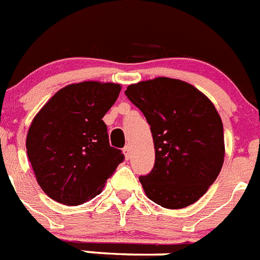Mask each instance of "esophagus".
<instances>
[{
    "label": "esophagus",
    "mask_w": 260,
    "mask_h": 260,
    "mask_svg": "<svg viewBox=\"0 0 260 260\" xmlns=\"http://www.w3.org/2000/svg\"><path fill=\"white\" fill-rule=\"evenodd\" d=\"M123 154H124L125 159H129L132 156V147H131V145H125L124 149H123Z\"/></svg>",
    "instance_id": "esophagus-1"
}]
</instances>
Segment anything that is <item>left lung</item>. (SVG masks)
<instances>
[{"mask_svg":"<svg viewBox=\"0 0 260 260\" xmlns=\"http://www.w3.org/2000/svg\"><path fill=\"white\" fill-rule=\"evenodd\" d=\"M125 95L141 110L153 136L155 165L140 177L146 197L171 210L197 202L216 180L225 155L214 104L191 84L170 78L132 84Z\"/></svg>","mask_w":260,"mask_h":260,"instance_id":"8db88e82","label":"left lung"}]
</instances>
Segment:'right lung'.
<instances>
[{"label":"right lung","mask_w":260,"mask_h":260,"mask_svg":"<svg viewBox=\"0 0 260 260\" xmlns=\"http://www.w3.org/2000/svg\"><path fill=\"white\" fill-rule=\"evenodd\" d=\"M120 84L81 81L58 90L41 107L27 133V155L37 184L62 205L94 198L123 162L109 144L102 118L115 104Z\"/></svg>","instance_id":"1"}]
</instances>
